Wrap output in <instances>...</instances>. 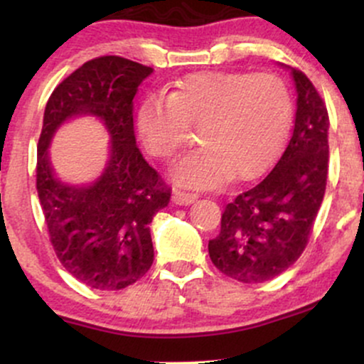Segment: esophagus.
Wrapping results in <instances>:
<instances>
[{"instance_id": "obj_1", "label": "esophagus", "mask_w": 364, "mask_h": 364, "mask_svg": "<svg viewBox=\"0 0 364 364\" xmlns=\"http://www.w3.org/2000/svg\"><path fill=\"white\" fill-rule=\"evenodd\" d=\"M196 198H198V195L191 193V191H183V190L173 191V200L176 205H190V203H193Z\"/></svg>"}]
</instances>
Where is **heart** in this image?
I'll return each mask as SVG.
<instances>
[{"label": "heart", "instance_id": "heart-1", "mask_svg": "<svg viewBox=\"0 0 364 364\" xmlns=\"http://www.w3.org/2000/svg\"><path fill=\"white\" fill-rule=\"evenodd\" d=\"M292 102L275 75L207 72L179 82L168 97L150 95L136 124L150 156L173 161L200 129L203 147L188 154L171 174L179 185L215 188L229 178L253 179L282 152Z\"/></svg>", "mask_w": 364, "mask_h": 364}]
</instances>
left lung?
<instances>
[{
    "label": "left lung",
    "mask_w": 364,
    "mask_h": 364,
    "mask_svg": "<svg viewBox=\"0 0 364 364\" xmlns=\"http://www.w3.org/2000/svg\"><path fill=\"white\" fill-rule=\"evenodd\" d=\"M298 102L292 135L274 169L228 203L208 241L217 269L245 284L270 281L301 257L328 173V112L310 78L292 68Z\"/></svg>",
    "instance_id": "1"
}]
</instances>
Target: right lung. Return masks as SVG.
<instances>
[{
	"label": "right lung",
	"instance_id": "add662e5",
	"mask_svg": "<svg viewBox=\"0 0 364 364\" xmlns=\"http://www.w3.org/2000/svg\"><path fill=\"white\" fill-rule=\"evenodd\" d=\"M152 72L127 58H95L66 77L46 104L37 144V193L58 260L92 289H124L154 262L149 224L168 207L171 188L147 164L133 132V99ZM80 114L105 121L112 150L102 176L77 187L55 178L47 149L60 123Z\"/></svg>",
	"mask_w": 364,
	"mask_h": 364
}]
</instances>
